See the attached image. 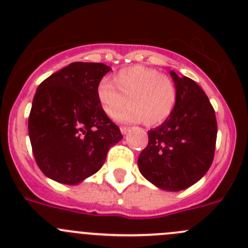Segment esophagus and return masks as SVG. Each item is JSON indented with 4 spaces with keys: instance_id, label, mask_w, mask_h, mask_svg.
Wrapping results in <instances>:
<instances>
[{
    "instance_id": "esophagus-1",
    "label": "esophagus",
    "mask_w": 248,
    "mask_h": 248,
    "mask_svg": "<svg viewBox=\"0 0 248 248\" xmlns=\"http://www.w3.org/2000/svg\"><path fill=\"white\" fill-rule=\"evenodd\" d=\"M120 131H121L122 134H127V133H128V131H129V127L122 126L121 128H120Z\"/></svg>"
}]
</instances>
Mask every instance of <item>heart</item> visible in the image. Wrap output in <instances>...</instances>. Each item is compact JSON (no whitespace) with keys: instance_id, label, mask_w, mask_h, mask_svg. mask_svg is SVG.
Instances as JSON below:
<instances>
[{"instance_id":"1","label":"heart","mask_w":248,"mask_h":248,"mask_svg":"<svg viewBox=\"0 0 248 248\" xmlns=\"http://www.w3.org/2000/svg\"><path fill=\"white\" fill-rule=\"evenodd\" d=\"M96 97L106 115H117L128 102L131 106L117 116L120 121H144L146 126L155 127L173 113L178 89L170 75L134 65L117 71L111 83L101 80L96 87Z\"/></svg>"}]
</instances>
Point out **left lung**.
<instances>
[{
  "label": "left lung",
  "instance_id": "8db88e82",
  "mask_svg": "<svg viewBox=\"0 0 248 248\" xmlns=\"http://www.w3.org/2000/svg\"><path fill=\"white\" fill-rule=\"evenodd\" d=\"M178 89L173 113L155 129L148 131V144L138 165L142 176L169 191L186 189L212 166L217 122L209 98L189 77L171 71Z\"/></svg>",
  "mask_w": 248,
  "mask_h": 248
}]
</instances>
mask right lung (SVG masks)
<instances>
[{
	"label": "right lung",
	"instance_id": "right-lung-1",
	"mask_svg": "<svg viewBox=\"0 0 248 248\" xmlns=\"http://www.w3.org/2000/svg\"><path fill=\"white\" fill-rule=\"evenodd\" d=\"M110 70L102 62H71L36 89L28 133L36 164L48 178L80 183L102 168L109 147L122 139L96 97Z\"/></svg>",
	"mask_w": 248,
	"mask_h": 248
}]
</instances>
